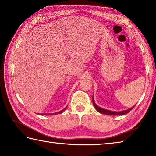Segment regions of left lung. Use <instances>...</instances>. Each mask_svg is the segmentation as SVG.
Here are the masks:
<instances>
[{
  "instance_id": "1",
  "label": "left lung",
  "mask_w": 156,
  "mask_h": 156,
  "mask_svg": "<svg viewBox=\"0 0 156 156\" xmlns=\"http://www.w3.org/2000/svg\"><path fill=\"white\" fill-rule=\"evenodd\" d=\"M92 102H93L94 104V106L95 107V109H96L98 112H100V113H102V114H105V115H125L126 113H129L130 111H131L133 109V108L135 107L133 106L132 108L127 110H125V111H122V112H112V111H109V110H106V109H102V108H100L99 107H98L97 105H96L94 102V97L92 98Z\"/></svg>"
}]
</instances>
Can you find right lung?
I'll list each match as a JSON object with an SVG mask.
<instances>
[{
    "instance_id": "obj_1",
    "label": "right lung",
    "mask_w": 156,
    "mask_h": 156,
    "mask_svg": "<svg viewBox=\"0 0 156 156\" xmlns=\"http://www.w3.org/2000/svg\"><path fill=\"white\" fill-rule=\"evenodd\" d=\"M65 109H64L63 110H62V111H60V112H57V113H47V115H54V114H59V113H61L63 111H64ZM43 114H44V113H43ZM44 115H47V113H44Z\"/></svg>"
}]
</instances>
